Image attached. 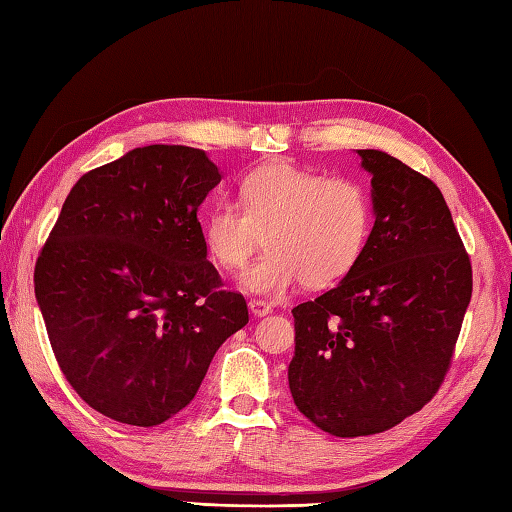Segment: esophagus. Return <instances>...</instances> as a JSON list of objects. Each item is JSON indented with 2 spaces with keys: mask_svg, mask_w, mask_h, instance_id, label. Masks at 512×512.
<instances>
[{
  "mask_svg": "<svg viewBox=\"0 0 512 512\" xmlns=\"http://www.w3.org/2000/svg\"><path fill=\"white\" fill-rule=\"evenodd\" d=\"M248 308H250V312L255 314V317H266V314L273 312V308H270L268 303L262 301V299H250L248 301Z\"/></svg>",
  "mask_w": 512,
  "mask_h": 512,
  "instance_id": "esophagus-1",
  "label": "esophagus"
}]
</instances>
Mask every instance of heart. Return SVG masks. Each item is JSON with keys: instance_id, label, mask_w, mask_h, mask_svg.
<instances>
[{"instance_id": "heart-1", "label": "heart", "mask_w": 512, "mask_h": 512, "mask_svg": "<svg viewBox=\"0 0 512 512\" xmlns=\"http://www.w3.org/2000/svg\"><path fill=\"white\" fill-rule=\"evenodd\" d=\"M372 228V195L361 180L325 176L281 160L246 173L239 206H213L202 222V242L217 268L237 273L264 233L266 253L246 270L244 286L279 297L299 281L325 288L350 275Z\"/></svg>"}]
</instances>
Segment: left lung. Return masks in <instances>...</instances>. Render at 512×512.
<instances>
[{"label": "left lung", "mask_w": 512, "mask_h": 512, "mask_svg": "<svg viewBox=\"0 0 512 512\" xmlns=\"http://www.w3.org/2000/svg\"><path fill=\"white\" fill-rule=\"evenodd\" d=\"M376 222L339 286L292 308L290 394L336 438L387 431L436 396L473 292L469 253L440 189L405 162L358 149Z\"/></svg>", "instance_id": "1"}]
</instances>
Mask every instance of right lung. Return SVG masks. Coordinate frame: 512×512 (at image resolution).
<instances>
[{
    "mask_svg": "<svg viewBox=\"0 0 512 512\" xmlns=\"http://www.w3.org/2000/svg\"><path fill=\"white\" fill-rule=\"evenodd\" d=\"M220 180L202 149H132L81 176L41 248L35 295L54 358L107 418L156 427L176 416L248 323L198 222Z\"/></svg>",
    "mask_w": 512,
    "mask_h": 512,
    "instance_id": "1",
    "label": "right lung"
}]
</instances>
